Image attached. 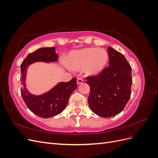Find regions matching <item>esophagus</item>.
<instances>
[{
    "mask_svg": "<svg viewBox=\"0 0 158 158\" xmlns=\"http://www.w3.org/2000/svg\"><path fill=\"white\" fill-rule=\"evenodd\" d=\"M83 82H84V80H83L82 78H78L77 79V84H78V85H79V84H82Z\"/></svg>",
    "mask_w": 158,
    "mask_h": 158,
    "instance_id": "esophagus-1",
    "label": "esophagus"
}]
</instances>
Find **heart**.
I'll list each match as a JSON object with an SVG mask.
<instances>
[{"label": "heart", "mask_w": 158, "mask_h": 158, "mask_svg": "<svg viewBox=\"0 0 158 158\" xmlns=\"http://www.w3.org/2000/svg\"><path fill=\"white\" fill-rule=\"evenodd\" d=\"M109 60L106 50L98 48H85L70 52L68 56V64L73 70L84 68L88 75H96L105 69Z\"/></svg>", "instance_id": "1"}]
</instances>
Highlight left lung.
<instances>
[{
    "label": "left lung",
    "instance_id": "left-lung-1",
    "mask_svg": "<svg viewBox=\"0 0 158 158\" xmlns=\"http://www.w3.org/2000/svg\"><path fill=\"white\" fill-rule=\"evenodd\" d=\"M109 66L99 74L88 76L90 87L88 97L92 111L102 117L120 113L131 98L132 69L122 53L108 47Z\"/></svg>",
    "mask_w": 158,
    "mask_h": 158
}]
</instances>
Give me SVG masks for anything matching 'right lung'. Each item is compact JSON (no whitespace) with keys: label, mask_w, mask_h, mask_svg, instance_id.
Returning <instances> with one entry per match:
<instances>
[{"label":"right lung","mask_w":158,"mask_h":158,"mask_svg":"<svg viewBox=\"0 0 158 158\" xmlns=\"http://www.w3.org/2000/svg\"><path fill=\"white\" fill-rule=\"evenodd\" d=\"M58 60L55 48L42 47L31 52L21 64V95L27 108L36 115L42 118H50L62 113L67 106L70 94L77 88L76 79L68 82H59L48 92L41 95H33L26 88V79L27 67L36 62L52 63Z\"/></svg>","instance_id":"add662e5"}]
</instances>
